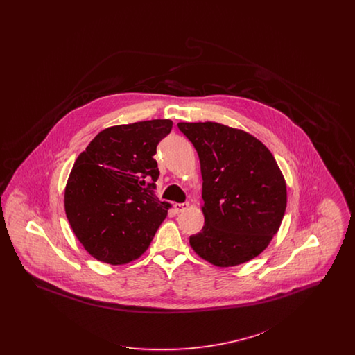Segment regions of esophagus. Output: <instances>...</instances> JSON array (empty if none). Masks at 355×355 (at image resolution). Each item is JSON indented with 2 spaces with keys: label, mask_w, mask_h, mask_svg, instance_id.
<instances>
[{
  "label": "esophagus",
  "mask_w": 355,
  "mask_h": 355,
  "mask_svg": "<svg viewBox=\"0 0 355 355\" xmlns=\"http://www.w3.org/2000/svg\"><path fill=\"white\" fill-rule=\"evenodd\" d=\"M189 209V203H174V211L175 213H184Z\"/></svg>",
  "instance_id": "esophagus-1"
}]
</instances>
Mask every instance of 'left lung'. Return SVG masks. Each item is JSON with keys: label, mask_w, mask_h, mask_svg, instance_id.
<instances>
[{"label": "left lung", "mask_w": 355, "mask_h": 355, "mask_svg": "<svg viewBox=\"0 0 355 355\" xmlns=\"http://www.w3.org/2000/svg\"><path fill=\"white\" fill-rule=\"evenodd\" d=\"M202 174L203 225L190 246L218 268L262 253L285 216L286 182L270 150L255 137L217 122H180Z\"/></svg>", "instance_id": "left-lung-1"}]
</instances>
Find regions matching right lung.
<instances>
[{"instance_id": "add662e5", "label": "right lung", "mask_w": 355, "mask_h": 355, "mask_svg": "<svg viewBox=\"0 0 355 355\" xmlns=\"http://www.w3.org/2000/svg\"><path fill=\"white\" fill-rule=\"evenodd\" d=\"M171 128L170 119L112 126L76 159L65 211L74 234L96 259L125 265L139 258L166 218L170 203L153 190L159 175L153 157ZM146 178H153L148 186Z\"/></svg>"}]
</instances>
